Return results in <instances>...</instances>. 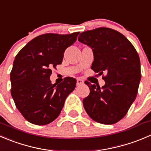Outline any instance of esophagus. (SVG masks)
I'll list each match as a JSON object with an SVG mask.
<instances>
[{
    "mask_svg": "<svg viewBox=\"0 0 151 151\" xmlns=\"http://www.w3.org/2000/svg\"><path fill=\"white\" fill-rule=\"evenodd\" d=\"M83 83H84V81L82 79L78 78L77 80V86H80V85H83Z\"/></svg>",
    "mask_w": 151,
    "mask_h": 151,
    "instance_id": "1",
    "label": "esophagus"
}]
</instances>
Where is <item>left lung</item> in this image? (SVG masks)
Wrapping results in <instances>:
<instances>
[{
    "instance_id": "8db88e82",
    "label": "left lung",
    "mask_w": 151,
    "mask_h": 151,
    "mask_svg": "<svg viewBox=\"0 0 151 151\" xmlns=\"http://www.w3.org/2000/svg\"><path fill=\"white\" fill-rule=\"evenodd\" d=\"M78 40L93 52L91 67L102 75L105 84L100 88L85 81L90 93L83 100L88 116L105 125L116 123L126 115L137 97L141 80L140 60L132 43L120 32L100 27L82 32Z\"/></svg>"
}]
</instances>
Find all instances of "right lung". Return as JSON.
<instances>
[{"label":"right lung","mask_w":151,"mask_h":151,"mask_svg":"<svg viewBox=\"0 0 151 151\" xmlns=\"http://www.w3.org/2000/svg\"><path fill=\"white\" fill-rule=\"evenodd\" d=\"M80 32L47 33L32 39L17 53L10 73L11 94L23 117L32 124L47 125L56 119L77 80L65 77L60 84L50 80L52 68L62 63L63 54Z\"/></svg>","instance_id":"add662e5"}]
</instances>
